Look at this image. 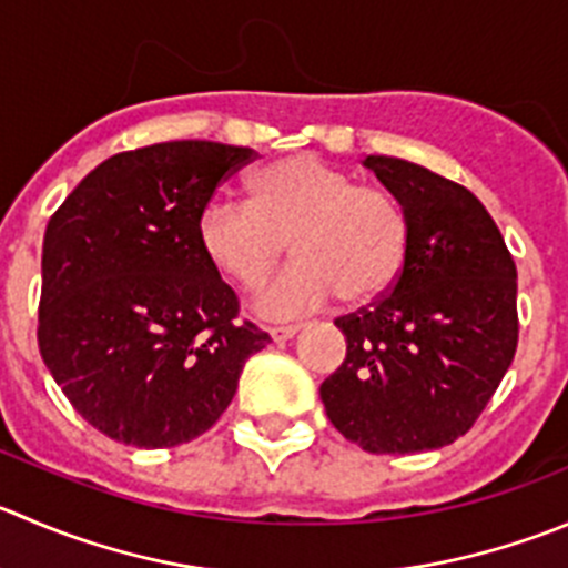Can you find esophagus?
<instances>
[{"mask_svg":"<svg viewBox=\"0 0 568 568\" xmlns=\"http://www.w3.org/2000/svg\"><path fill=\"white\" fill-rule=\"evenodd\" d=\"M268 333L274 341H288L300 333V324H280V327H268Z\"/></svg>","mask_w":568,"mask_h":568,"instance_id":"1","label":"esophagus"}]
</instances>
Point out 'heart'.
<instances>
[{"instance_id": "heart-1", "label": "heart", "mask_w": 568, "mask_h": 568, "mask_svg": "<svg viewBox=\"0 0 568 568\" xmlns=\"http://www.w3.org/2000/svg\"><path fill=\"white\" fill-rule=\"evenodd\" d=\"M250 205L211 202L202 211L200 246L213 268L239 288L261 291L288 252L296 263L263 296L268 316L377 302L399 283L413 246V224L396 194L357 185L316 155H288L257 169L246 183Z\"/></svg>"}]
</instances>
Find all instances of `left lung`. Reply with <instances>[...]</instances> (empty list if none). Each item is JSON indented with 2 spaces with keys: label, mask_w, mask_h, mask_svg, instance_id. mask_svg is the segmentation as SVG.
<instances>
[{
  "label": "left lung",
  "mask_w": 568,
  "mask_h": 568,
  "mask_svg": "<svg viewBox=\"0 0 568 568\" xmlns=\"http://www.w3.org/2000/svg\"><path fill=\"white\" fill-rule=\"evenodd\" d=\"M366 166L407 207L410 257L383 300L335 318L346 357L318 394L366 453H430L475 427L514 361L516 263L469 189L399 158Z\"/></svg>",
  "instance_id": "left-lung-1"
}]
</instances>
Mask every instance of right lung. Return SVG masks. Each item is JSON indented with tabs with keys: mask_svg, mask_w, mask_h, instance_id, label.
<instances>
[{
	"mask_svg": "<svg viewBox=\"0 0 568 568\" xmlns=\"http://www.w3.org/2000/svg\"><path fill=\"white\" fill-rule=\"evenodd\" d=\"M250 146L163 141L99 163L43 235L38 346L91 427L130 447L189 444L222 418L268 333L200 246Z\"/></svg>",
	"mask_w": 568,
	"mask_h": 568,
	"instance_id": "add662e5",
	"label": "right lung"
}]
</instances>
